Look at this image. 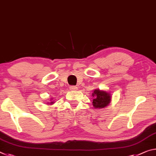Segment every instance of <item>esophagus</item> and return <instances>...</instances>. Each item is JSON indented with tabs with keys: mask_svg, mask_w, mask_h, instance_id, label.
Instances as JSON below:
<instances>
[{
	"mask_svg": "<svg viewBox=\"0 0 156 156\" xmlns=\"http://www.w3.org/2000/svg\"><path fill=\"white\" fill-rule=\"evenodd\" d=\"M70 89L71 90H76V89H77V87H76V86H70Z\"/></svg>",
	"mask_w": 156,
	"mask_h": 156,
	"instance_id": "obj_1",
	"label": "esophagus"
}]
</instances>
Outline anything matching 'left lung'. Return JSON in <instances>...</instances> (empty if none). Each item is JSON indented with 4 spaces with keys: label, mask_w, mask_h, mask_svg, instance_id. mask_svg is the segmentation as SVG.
I'll use <instances>...</instances> for the list:
<instances>
[{
    "label": "left lung",
    "mask_w": 156,
    "mask_h": 156,
    "mask_svg": "<svg viewBox=\"0 0 156 156\" xmlns=\"http://www.w3.org/2000/svg\"><path fill=\"white\" fill-rule=\"evenodd\" d=\"M93 106L95 108H102L106 106L110 103L111 97L107 92L99 90V89L95 90L93 93Z\"/></svg>",
    "instance_id": "8db88e82"
}]
</instances>
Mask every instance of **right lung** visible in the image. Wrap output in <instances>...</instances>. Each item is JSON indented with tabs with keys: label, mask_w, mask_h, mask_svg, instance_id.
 <instances>
[{
	"label": "right lung",
	"mask_w": 156,
	"mask_h": 156,
	"mask_svg": "<svg viewBox=\"0 0 156 156\" xmlns=\"http://www.w3.org/2000/svg\"><path fill=\"white\" fill-rule=\"evenodd\" d=\"M53 103H54V102H53V101H51V102H50V104H53Z\"/></svg>",
	"instance_id": "obj_1"
}]
</instances>
